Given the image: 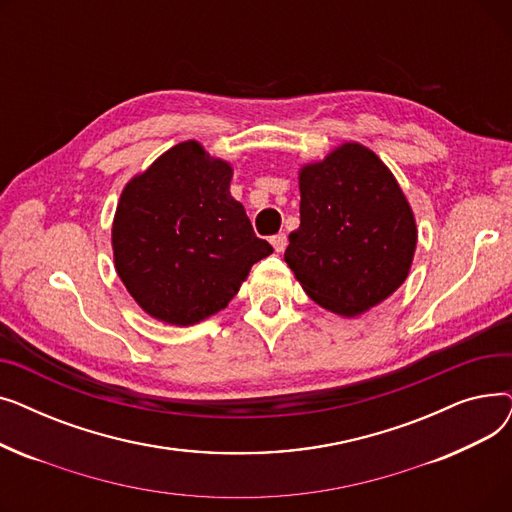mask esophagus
Wrapping results in <instances>:
<instances>
[{
	"instance_id": "obj_1",
	"label": "esophagus",
	"mask_w": 512,
	"mask_h": 512,
	"mask_svg": "<svg viewBox=\"0 0 512 512\" xmlns=\"http://www.w3.org/2000/svg\"><path fill=\"white\" fill-rule=\"evenodd\" d=\"M272 245H274L276 253H284V249H286V245H288V238H286V234H284V232H280V234L272 236Z\"/></svg>"
}]
</instances>
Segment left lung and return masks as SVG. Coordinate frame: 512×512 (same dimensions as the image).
I'll use <instances>...</instances> for the list:
<instances>
[{"label": "left lung", "instance_id": "obj_1", "mask_svg": "<svg viewBox=\"0 0 512 512\" xmlns=\"http://www.w3.org/2000/svg\"><path fill=\"white\" fill-rule=\"evenodd\" d=\"M301 226L284 261L324 309L355 317L407 280L417 226L394 174L371 149L344 143L299 172Z\"/></svg>", "mask_w": 512, "mask_h": 512}]
</instances>
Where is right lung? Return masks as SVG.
<instances>
[{"label": "right lung", "instance_id": "right-lung-1", "mask_svg": "<svg viewBox=\"0 0 512 512\" xmlns=\"http://www.w3.org/2000/svg\"><path fill=\"white\" fill-rule=\"evenodd\" d=\"M232 166L184 141L120 195L112 247L120 280L151 317L193 326L222 311L253 263L274 253L230 195Z\"/></svg>", "mask_w": 512, "mask_h": 512}]
</instances>
